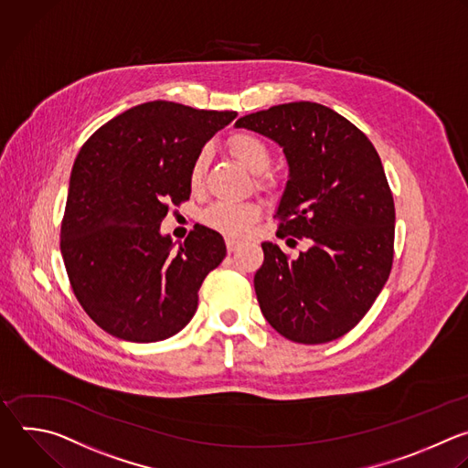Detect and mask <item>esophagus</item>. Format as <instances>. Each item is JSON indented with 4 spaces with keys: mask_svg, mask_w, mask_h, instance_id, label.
Segmentation results:
<instances>
[{
    "mask_svg": "<svg viewBox=\"0 0 468 468\" xmlns=\"http://www.w3.org/2000/svg\"><path fill=\"white\" fill-rule=\"evenodd\" d=\"M227 249H229V252H236V250L239 249V241L229 238V239H227Z\"/></svg>",
    "mask_w": 468,
    "mask_h": 468,
    "instance_id": "1",
    "label": "esophagus"
}]
</instances>
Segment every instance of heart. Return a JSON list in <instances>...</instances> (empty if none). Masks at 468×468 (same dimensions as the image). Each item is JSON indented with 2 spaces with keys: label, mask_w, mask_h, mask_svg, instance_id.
Instances as JSON below:
<instances>
[{
  "label": "heart",
  "mask_w": 468,
  "mask_h": 468,
  "mask_svg": "<svg viewBox=\"0 0 468 468\" xmlns=\"http://www.w3.org/2000/svg\"><path fill=\"white\" fill-rule=\"evenodd\" d=\"M229 149L241 165H245L250 173L256 175V182L261 186V188H269V190L276 188L278 186L276 178L267 173L272 160V153L265 140L250 133H236L229 138ZM208 164H210V151L208 147H203L197 151L190 165V186L194 192H199L203 188ZM258 218H260V207L252 201H247V203L219 201L203 210L201 223L225 236L238 238Z\"/></svg>",
  "instance_id": "heart-1"
}]
</instances>
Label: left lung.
<instances>
[{
    "mask_svg": "<svg viewBox=\"0 0 468 468\" xmlns=\"http://www.w3.org/2000/svg\"><path fill=\"white\" fill-rule=\"evenodd\" d=\"M236 125L284 147L290 180L276 236L312 243L297 258L261 243L260 310L290 341L339 339L375 304L393 267L395 201L382 160L356 125L312 101L276 105Z\"/></svg>",
    "mask_w": 468,
    "mask_h": 468,
    "instance_id": "1",
    "label": "left lung"
}]
</instances>
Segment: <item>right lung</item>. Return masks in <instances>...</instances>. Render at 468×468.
<instances>
[{
  "label": "right lung",
  "mask_w": 468,
  "mask_h": 468,
  "mask_svg": "<svg viewBox=\"0 0 468 468\" xmlns=\"http://www.w3.org/2000/svg\"><path fill=\"white\" fill-rule=\"evenodd\" d=\"M238 114L149 101L112 118L80 147L60 225L69 286L111 335L153 343L192 321L223 238L196 225L180 247L160 236L169 205L190 199L199 149Z\"/></svg>",
  "instance_id": "1"
}]
</instances>
